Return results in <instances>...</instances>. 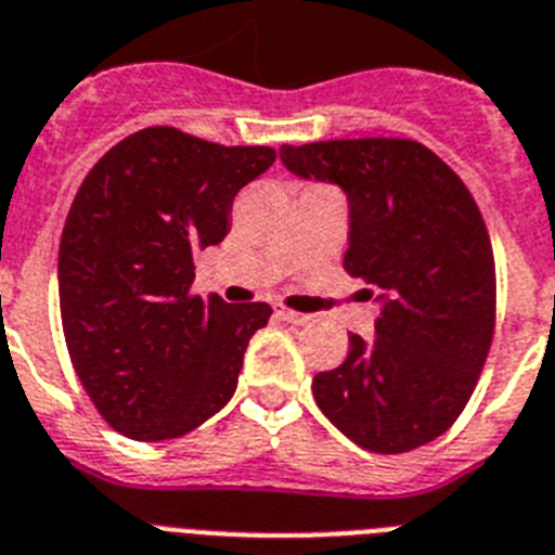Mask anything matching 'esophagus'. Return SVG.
Returning a JSON list of instances; mask_svg holds the SVG:
<instances>
[{"label": "esophagus", "instance_id": "34e87169", "mask_svg": "<svg viewBox=\"0 0 555 555\" xmlns=\"http://www.w3.org/2000/svg\"><path fill=\"white\" fill-rule=\"evenodd\" d=\"M276 315L282 321H287V324H307V321H310V315H305V313H296V310H287V307H279L276 310Z\"/></svg>", "mask_w": 555, "mask_h": 555}]
</instances>
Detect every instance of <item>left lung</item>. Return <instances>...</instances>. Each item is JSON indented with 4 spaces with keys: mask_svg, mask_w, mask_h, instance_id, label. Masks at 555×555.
<instances>
[{
    "mask_svg": "<svg viewBox=\"0 0 555 555\" xmlns=\"http://www.w3.org/2000/svg\"><path fill=\"white\" fill-rule=\"evenodd\" d=\"M279 157L347 194L344 268L380 301L375 338L349 335L344 364L313 378L315 403L375 454L431 443L472 398L493 338V250L472 191L406 138L282 146Z\"/></svg>",
    "mask_w": 555,
    "mask_h": 555,
    "instance_id": "left-lung-1",
    "label": "left lung"
}]
</instances>
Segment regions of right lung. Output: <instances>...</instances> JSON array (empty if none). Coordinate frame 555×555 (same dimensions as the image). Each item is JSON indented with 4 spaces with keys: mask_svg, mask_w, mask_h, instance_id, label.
<instances>
[{
    "mask_svg": "<svg viewBox=\"0 0 555 555\" xmlns=\"http://www.w3.org/2000/svg\"><path fill=\"white\" fill-rule=\"evenodd\" d=\"M273 160L268 146L149 127L83 177L59 245V301L78 380L120 435L183 437L234 395L273 310L191 296L194 254L225 240L236 191Z\"/></svg>",
    "mask_w": 555,
    "mask_h": 555,
    "instance_id": "right-lung-1",
    "label": "right lung"
}]
</instances>
